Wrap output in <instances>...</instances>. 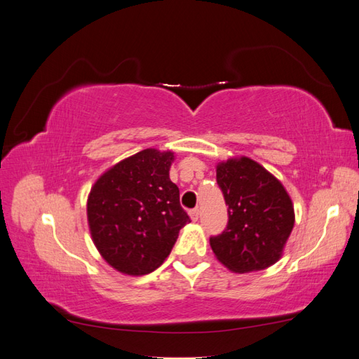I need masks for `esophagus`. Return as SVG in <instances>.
Masks as SVG:
<instances>
[{
  "label": "esophagus",
  "mask_w": 359,
  "mask_h": 359,
  "mask_svg": "<svg viewBox=\"0 0 359 359\" xmlns=\"http://www.w3.org/2000/svg\"><path fill=\"white\" fill-rule=\"evenodd\" d=\"M189 214H190V219H191L193 222H198V220H199V208L191 210Z\"/></svg>",
  "instance_id": "obj_1"
}]
</instances>
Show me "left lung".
Returning <instances> with one entry per match:
<instances>
[{"instance_id":"obj_1","label":"left lung","mask_w":359,"mask_h":359,"mask_svg":"<svg viewBox=\"0 0 359 359\" xmlns=\"http://www.w3.org/2000/svg\"><path fill=\"white\" fill-rule=\"evenodd\" d=\"M217 184L229 220L220 235L210 238L215 257L240 274L274 265L295 223L293 203L283 184L248 157L219 163Z\"/></svg>"}]
</instances>
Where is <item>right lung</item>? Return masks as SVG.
I'll return each instance as SVG.
<instances>
[{
  "instance_id": "right-lung-1",
  "label": "right lung",
  "mask_w": 359,
  "mask_h": 359,
  "mask_svg": "<svg viewBox=\"0 0 359 359\" xmlns=\"http://www.w3.org/2000/svg\"><path fill=\"white\" fill-rule=\"evenodd\" d=\"M175 156L148 148L107 169L86 202L93 241L112 268L145 276L169 256L190 217L169 178Z\"/></svg>"
}]
</instances>
